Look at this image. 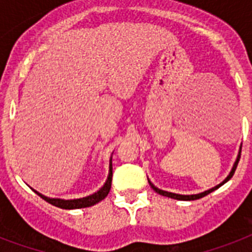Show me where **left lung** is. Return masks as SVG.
Segmentation results:
<instances>
[{
  "label": "left lung",
  "mask_w": 252,
  "mask_h": 252,
  "mask_svg": "<svg viewBox=\"0 0 252 252\" xmlns=\"http://www.w3.org/2000/svg\"><path fill=\"white\" fill-rule=\"evenodd\" d=\"M239 158H241V147H239V151H238V155H237V159L236 161H234V164H233L232 169H230V172H229V175L226 176L225 180L222 181V183H220L219 185L214 186L212 189H208L206 190V191H203V193H199V194H191V195H184V194H176V193H171V191H165V190H161L159 189V188H157V186L154 185V184L151 183V181H149V184H150V186L154 189V191H157L158 194H160V195H163V197H168V198H173V199H179V200H195V199H199V198H203L204 195H207V194L212 193L214 190L219 189L220 186L224 185L225 183H228L229 180L232 179L233 175H234V171H236L237 168V164H238L239 161Z\"/></svg>",
  "instance_id": "1"
}]
</instances>
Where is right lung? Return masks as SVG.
<instances>
[{
	"instance_id": "1",
	"label": "right lung",
	"mask_w": 252,
	"mask_h": 252,
	"mask_svg": "<svg viewBox=\"0 0 252 252\" xmlns=\"http://www.w3.org/2000/svg\"><path fill=\"white\" fill-rule=\"evenodd\" d=\"M111 181H112V161L110 159V167H108V176L106 183L103 184L101 189L97 190L95 193L91 194V195H87V197L83 198H76V199H62V198H50L46 197L44 194L38 193L37 190L32 189L34 193L40 195L42 199H45L48 203L53 204L55 207L63 208V210H76V208H85L94 206L98 202H101L102 199H105L107 197V194L110 193V189H111Z\"/></svg>"
}]
</instances>
